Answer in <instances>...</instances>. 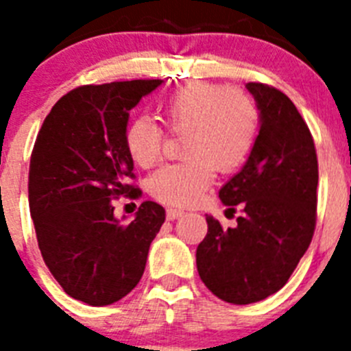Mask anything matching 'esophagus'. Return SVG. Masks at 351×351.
I'll list each match as a JSON object with an SVG mask.
<instances>
[{
	"label": "esophagus",
	"mask_w": 351,
	"mask_h": 351,
	"mask_svg": "<svg viewBox=\"0 0 351 351\" xmlns=\"http://www.w3.org/2000/svg\"><path fill=\"white\" fill-rule=\"evenodd\" d=\"M182 214H184V210L182 209H178V207H169V209H167V219H178L181 218Z\"/></svg>",
	"instance_id": "esophagus-1"
}]
</instances>
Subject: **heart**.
Here are the masks:
<instances>
[{"label":"heart","mask_w":351,"mask_h":351,"mask_svg":"<svg viewBox=\"0 0 351 351\" xmlns=\"http://www.w3.org/2000/svg\"><path fill=\"white\" fill-rule=\"evenodd\" d=\"M160 114L172 132H186V160L161 167L147 181L149 193L169 206H193L202 200L216 169L234 172L255 147L258 110L241 89L186 84L161 101ZM163 142L165 133L149 117H137L126 128L128 154L142 169L160 161Z\"/></svg>","instance_id":"obj_1"}]
</instances>
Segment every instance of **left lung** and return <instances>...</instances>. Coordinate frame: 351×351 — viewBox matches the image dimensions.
<instances>
[{
	"instance_id": "1",
	"label": "left lung",
	"mask_w": 351,
	"mask_h": 351,
	"mask_svg": "<svg viewBox=\"0 0 351 351\" xmlns=\"http://www.w3.org/2000/svg\"><path fill=\"white\" fill-rule=\"evenodd\" d=\"M260 110L250 158L219 190L225 206L243 207L237 226L206 216L197 247L200 280L230 304L267 299L287 285L309 247L316 225L318 160L306 121L285 93L247 82Z\"/></svg>"
}]
</instances>
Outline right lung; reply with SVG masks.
Wrapping results in <instances>:
<instances>
[{
	"label": "right lung",
	"mask_w": 351,
	"mask_h": 351,
	"mask_svg": "<svg viewBox=\"0 0 351 351\" xmlns=\"http://www.w3.org/2000/svg\"><path fill=\"white\" fill-rule=\"evenodd\" d=\"M163 80L80 86L45 117L29 161V210L43 262L68 295L108 306L144 274L149 246L165 209L145 200L135 219L114 216V198L141 190L126 184L133 160L125 144L130 110Z\"/></svg>",
	"instance_id": "right-lung-1"
}]
</instances>
